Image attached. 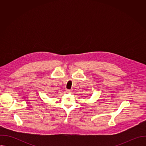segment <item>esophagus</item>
<instances>
[{
    "label": "esophagus",
    "instance_id": "1",
    "mask_svg": "<svg viewBox=\"0 0 146 146\" xmlns=\"http://www.w3.org/2000/svg\"><path fill=\"white\" fill-rule=\"evenodd\" d=\"M67 92H68V93H70V92H72V90H67Z\"/></svg>",
    "mask_w": 146,
    "mask_h": 146
}]
</instances>
